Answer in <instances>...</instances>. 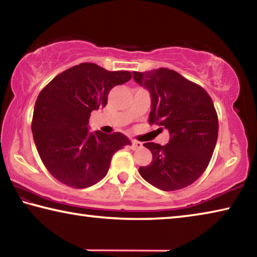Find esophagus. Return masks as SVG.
Instances as JSON below:
<instances>
[{
  "label": "esophagus",
  "instance_id": "34e87169",
  "mask_svg": "<svg viewBox=\"0 0 257 257\" xmlns=\"http://www.w3.org/2000/svg\"><path fill=\"white\" fill-rule=\"evenodd\" d=\"M143 146V144L141 142H137V141H132V150H138V149H141V147Z\"/></svg>",
  "mask_w": 257,
  "mask_h": 257
}]
</instances>
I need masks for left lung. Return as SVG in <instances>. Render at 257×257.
I'll use <instances>...</instances> for the list:
<instances>
[{
    "mask_svg": "<svg viewBox=\"0 0 257 257\" xmlns=\"http://www.w3.org/2000/svg\"><path fill=\"white\" fill-rule=\"evenodd\" d=\"M134 80L150 92V123L171 136L165 146L144 144L153 160L139 173L161 190L185 188L202 176L214 152L219 132L214 104L201 86L170 69L134 71Z\"/></svg>",
    "mask_w": 257,
    "mask_h": 257,
    "instance_id": "left-lung-1",
    "label": "left lung"
}]
</instances>
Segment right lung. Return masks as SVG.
I'll return each instance as SVG.
<instances>
[{
  "label": "right lung",
  "mask_w": 257,
  "mask_h": 257,
  "mask_svg": "<svg viewBox=\"0 0 257 257\" xmlns=\"http://www.w3.org/2000/svg\"><path fill=\"white\" fill-rule=\"evenodd\" d=\"M132 79L129 71H108L80 63L53 78L38 95L32 122L43 163L60 182L87 188L102 180L112 155L130 145L121 133L89 132V116L104 107L114 86Z\"/></svg>",
  "instance_id": "add662e5"
}]
</instances>
